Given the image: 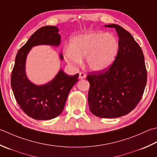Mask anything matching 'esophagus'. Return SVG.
<instances>
[{
	"label": "esophagus",
	"mask_w": 157,
	"mask_h": 157,
	"mask_svg": "<svg viewBox=\"0 0 157 157\" xmlns=\"http://www.w3.org/2000/svg\"><path fill=\"white\" fill-rule=\"evenodd\" d=\"M86 78V75L84 73L80 72V73H79V78L80 79H85Z\"/></svg>",
	"instance_id": "esophagus-1"
}]
</instances>
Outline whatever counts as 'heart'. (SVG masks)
Instances as JSON below:
<instances>
[{"label":"heart","mask_w":157,"mask_h":157,"mask_svg":"<svg viewBox=\"0 0 157 157\" xmlns=\"http://www.w3.org/2000/svg\"><path fill=\"white\" fill-rule=\"evenodd\" d=\"M118 52L119 43L116 36L103 32H88L73 37L64 56L72 66L78 65L85 57L89 69L102 71L114 63Z\"/></svg>","instance_id":"heart-1"}]
</instances>
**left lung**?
<instances>
[{
  "label": "left lung",
  "instance_id": "1",
  "mask_svg": "<svg viewBox=\"0 0 157 157\" xmlns=\"http://www.w3.org/2000/svg\"><path fill=\"white\" fill-rule=\"evenodd\" d=\"M119 52L111 67L89 73L88 101L91 113L97 117L114 118L128 114L140 102L147 82L143 52L131 34L117 24Z\"/></svg>",
  "mask_w": 157,
  "mask_h": 157
}]
</instances>
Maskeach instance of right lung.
Segmentation results:
<instances>
[{
  "label": "right lung",
  "mask_w": 157,
  "mask_h": 157,
  "mask_svg": "<svg viewBox=\"0 0 157 157\" xmlns=\"http://www.w3.org/2000/svg\"><path fill=\"white\" fill-rule=\"evenodd\" d=\"M58 31L54 26L40 28L18 50L15 57L11 78L12 90L21 109L33 119L47 121L59 116L71 89L78 81V73L71 76L62 69L52 80L43 85L33 84L27 78L26 60L30 50L39 45L59 46L61 38ZM60 58L63 60L62 54Z\"/></svg>",
  "instance_id": "right-lung-1"
}]
</instances>
